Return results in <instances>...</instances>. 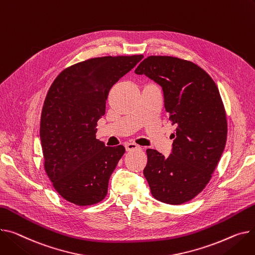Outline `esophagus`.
Listing matches in <instances>:
<instances>
[{
  "label": "esophagus",
  "mask_w": 255,
  "mask_h": 255,
  "mask_svg": "<svg viewBox=\"0 0 255 255\" xmlns=\"http://www.w3.org/2000/svg\"><path fill=\"white\" fill-rule=\"evenodd\" d=\"M125 148H126V150L127 151H131V150H138V149H141V147L139 146V145H137V144H135V143H126L125 144Z\"/></svg>",
  "instance_id": "esophagus-1"
}]
</instances>
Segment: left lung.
I'll list each match as a JSON object with an SVG mask.
<instances>
[{
  "instance_id": "1",
  "label": "left lung",
  "mask_w": 255,
  "mask_h": 255,
  "mask_svg": "<svg viewBox=\"0 0 255 255\" xmlns=\"http://www.w3.org/2000/svg\"><path fill=\"white\" fill-rule=\"evenodd\" d=\"M135 74L162 87L168 120L176 126L170 156L146 149L143 174L150 193L167 204L189 202L205 189L226 146L228 122L218 88L199 65L173 56H148Z\"/></svg>"
}]
</instances>
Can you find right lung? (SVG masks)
Here are the masks:
<instances>
[{
	"label": "right lung",
	"mask_w": 255,
	"mask_h": 255,
	"mask_svg": "<svg viewBox=\"0 0 255 255\" xmlns=\"http://www.w3.org/2000/svg\"><path fill=\"white\" fill-rule=\"evenodd\" d=\"M143 55L90 58L64 69L48 90L40 137L45 171L56 192L78 206L103 201L109 180L125 154L123 145L96 139V125L106 114L114 85Z\"/></svg>",
	"instance_id": "right-lung-1"
}]
</instances>
